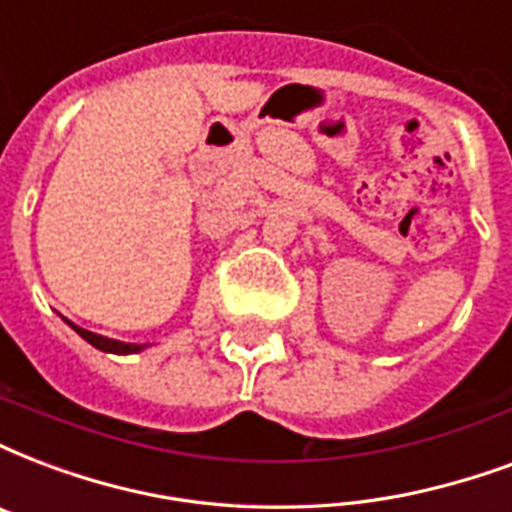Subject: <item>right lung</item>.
I'll return each instance as SVG.
<instances>
[{
    "mask_svg": "<svg viewBox=\"0 0 512 512\" xmlns=\"http://www.w3.org/2000/svg\"><path fill=\"white\" fill-rule=\"evenodd\" d=\"M72 329L86 340V343H91L94 348H99V351H107V353H137L142 348V345H132V343H118V340H107V337H102V334H94V332H86V329H80V326L72 324Z\"/></svg>",
    "mask_w": 512,
    "mask_h": 512,
    "instance_id": "1",
    "label": "right lung"
}]
</instances>
